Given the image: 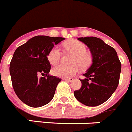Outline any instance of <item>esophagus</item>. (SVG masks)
<instances>
[{
	"mask_svg": "<svg viewBox=\"0 0 132 132\" xmlns=\"http://www.w3.org/2000/svg\"><path fill=\"white\" fill-rule=\"evenodd\" d=\"M63 79L65 80H67V81H73L74 80L73 78H63Z\"/></svg>",
	"mask_w": 132,
	"mask_h": 132,
	"instance_id": "1",
	"label": "esophagus"
}]
</instances>
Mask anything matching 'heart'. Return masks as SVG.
Returning <instances> with one entry per match:
<instances>
[{"instance_id": "heart-1", "label": "heart", "mask_w": 132, "mask_h": 132, "mask_svg": "<svg viewBox=\"0 0 132 132\" xmlns=\"http://www.w3.org/2000/svg\"><path fill=\"white\" fill-rule=\"evenodd\" d=\"M64 47L67 51L74 53L71 65L59 64L52 69V73L55 76L60 77H71L79 72V66L81 68L88 67L92 62V56L87 51V46L77 40H72L66 43ZM61 53L57 47H54L50 50L47 55V59L52 65L59 62Z\"/></svg>"}]
</instances>
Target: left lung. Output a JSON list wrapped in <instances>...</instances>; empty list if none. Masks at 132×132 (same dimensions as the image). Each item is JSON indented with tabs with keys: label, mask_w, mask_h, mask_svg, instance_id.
Returning <instances> with one entry per match:
<instances>
[{
	"label": "left lung",
	"mask_w": 132,
	"mask_h": 132,
	"mask_svg": "<svg viewBox=\"0 0 132 132\" xmlns=\"http://www.w3.org/2000/svg\"><path fill=\"white\" fill-rule=\"evenodd\" d=\"M88 46L93 55V63L80 79L82 87L75 90L78 101L88 106H96L108 100L117 88L121 63L116 50L96 37L78 38Z\"/></svg>",
	"instance_id": "1"
}]
</instances>
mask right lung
Returning <instances> with one entry per match:
<instances>
[{
  "label": "right lung",
  "instance_id": "1",
  "mask_svg": "<svg viewBox=\"0 0 132 132\" xmlns=\"http://www.w3.org/2000/svg\"><path fill=\"white\" fill-rule=\"evenodd\" d=\"M63 38L38 36L16 49L10 63L14 90L24 103L33 108L43 106L53 99L61 79L51 76L47 55ZM40 75L43 77H39Z\"/></svg>",
  "mask_w": 132,
  "mask_h": 132
}]
</instances>
